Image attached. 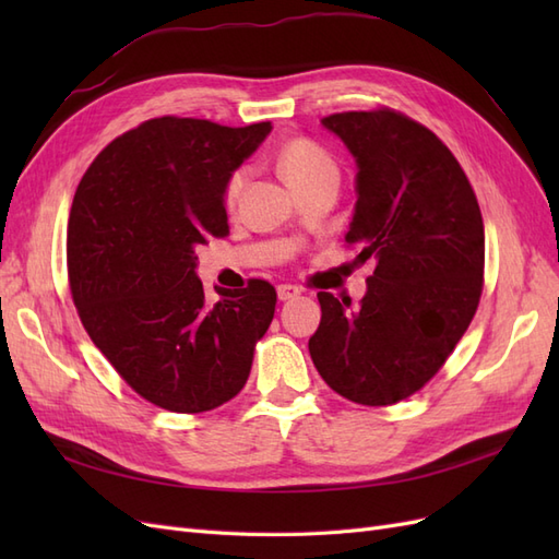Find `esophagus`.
<instances>
[{"label": "esophagus", "instance_id": "esophagus-1", "mask_svg": "<svg viewBox=\"0 0 559 559\" xmlns=\"http://www.w3.org/2000/svg\"><path fill=\"white\" fill-rule=\"evenodd\" d=\"M296 296H300V289L294 284H280L277 286V298L280 300H294Z\"/></svg>", "mask_w": 559, "mask_h": 559}]
</instances>
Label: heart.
Wrapping results in <instances>:
<instances>
[{"label":"heart","mask_w":559,"mask_h":559,"mask_svg":"<svg viewBox=\"0 0 559 559\" xmlns=\"http://www.w3.org/2000/svg\"><path fill=\"white\" fill-rule=\"evenodd\" d=\"M277 167L294 191L324 179H337L335 160L317 142L306 138L289 140L277 151ZM245 183H247L245 167H240V170H235L228 177L226 189H224V200L228 207H235V202L240 200Z\"/></svg>","instance_id":"obj_1"}]
</instances>
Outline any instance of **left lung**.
<instances>
[{
    "instance_id": "1",
    "label": "left lung",
    "mask_w": 559,
    "mask_h": 559,
    "mask_svg": "<svg viewBox=\"0 0 559 559\" xmlns=\"http://www.w3.org/2000/svg\"><path fill=\"white\" fill-rule=\"evenodd\" d=\"M357 163L347 245L376 259L359 308L319 292L310 357L324 382L361 405H392L425 386L476 314L485 228L450 148L408 116L321 118Z\"/></svg>"
}]
</instances>
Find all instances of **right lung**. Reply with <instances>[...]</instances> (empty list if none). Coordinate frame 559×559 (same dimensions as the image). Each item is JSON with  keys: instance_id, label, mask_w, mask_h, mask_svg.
Returning <instances> with one entry per match:
<instances>
[{"instance_id": "obj_1", "label": "right lung", "mask_w": 559, "mask_h": 559, "mask_svg": "<svg viewBox=\"0 0 559 559\" xmlns=\"http://www.w3.org/2000/svg\"><path fill=\"white\" fill-rule=\"evenodd\" d=\"M273 126L226 128L163 116L114 140L83 175L67 226L74 306L95 347L134 392L173 413H205L245 386L277 294L214 286L195 249L228 235V177Z\"/></svg>"}]
</instances>
